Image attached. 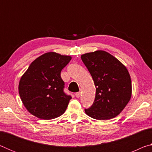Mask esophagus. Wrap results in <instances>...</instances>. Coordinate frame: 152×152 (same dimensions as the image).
Returning a JSON list of instances; mask_svg holds the SVG:
<instances>
[{"label": "esophagus", "mask_w": 152, "mask_h": 152, "mask_svg": "<svg viewBox=\"0 0 152 152\" xmlns=\"http://www.w3.org/2000/svg\"><path fill=\"white\" fill-rule=\"evenodd\" d=\"M80 94H81L80 92H76V93L75 94V96H76L77 98H79L80 96Z\"/></svg>", "instance_id": "esophagus-1"}]
</instances>
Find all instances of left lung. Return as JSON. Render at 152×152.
<instances>
[{
    "mask_svg": "<svg viewBox=\"0 0 152 152\" xmlns=\"http://www.w3.org/2000/svg\"><path fill=\"white\" fill-rule=\"evenodd\" d=\"M96 86L94 101L87 115L98 120L115 118L124 109L132 93V80L126 67L109 53L98 50L81 56Z\"/></svg>",
    "mask_w": 152,
    "mask_h": 152,
    "instance_id": "1",
    "label": "left lung"
}]
</instances>
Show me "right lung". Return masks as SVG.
Segmentation results:
<instances>
[{
	"mask_svg": "<svg viewBox=\"0 0 152 152\" xmlns=\"http://www.w3.org/2000/svg\"><path fill=\"white\" fill-rule=\"evenodd\" d=\"M71 59L70 56L48 52L30 64L20 79L19 92L31 114L45 120L64 114L72 97L64 93L60 74Z\"/></svg>",
	"mask_w": 152,
	"mask_h": 152,
	"instance_id": "obj_1",
	"label": "right lung"
}]
</instances>
